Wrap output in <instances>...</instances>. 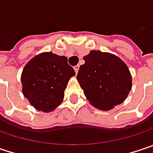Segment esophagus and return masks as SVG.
<instances>
[{"label": "esophagus", "mask_w": 153, "mask_h": 153, "mask_svg": "<svg viewBox=\"0 0 153 153\" xmlns=\"http://www.w3.org/2000/svg\"><path fill=\"white\" fill-rule=\"evenodd\" d=\"M79 68H80V66H79V65H76V66L74 67V70H75V71H76V73H77V72H78V71H79Z\"/></svg>", "instance_id": "1"}]
</instances>
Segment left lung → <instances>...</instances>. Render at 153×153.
Returning <instances> with one entry per match:
<instances>
[{"label": "left lung", "mask_w": 153, "mask_h": 153, "mask_svg": "<svg viewBox=\"0 0 153 153\" xmlns=\"http://www.w3.org/2000/svg\"><path fill=\"white\" fill-rule=\"evenodd\" d=\"M83 60L76 78L90 103L102 111L122 104L131 90V76L126 63L99 50H91Z\"/></svg>", "instance_id": "left-lung-1"}]
</instances>
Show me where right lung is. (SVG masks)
Masks as SVG:
<instances>
[{
	"label": "right lung",
	"instance_id": "obj_1",
	"mask_svg": "<svg viewBox=\"0 0 153 153\" xmlns=\"http://www.w3.org/2000/svg\"><path fill=\"white\" fill-rule=\"evenodd\" d=\"M75 75L66 56L51 52L40 54L23 69L22 93L36 110L52 111L62 103L67 83Z\"/></svg>",
	"mask_w": 153,
	"mask_h": 153
}]
</instances>
